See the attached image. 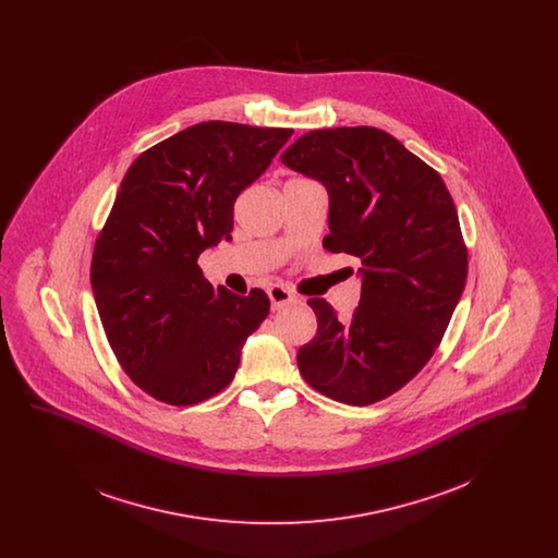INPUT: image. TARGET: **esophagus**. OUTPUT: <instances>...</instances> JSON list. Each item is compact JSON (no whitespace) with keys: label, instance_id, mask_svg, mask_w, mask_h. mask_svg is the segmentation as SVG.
Here are the masks:
<instances>
[{"label":"esophagus","instance_id":"esophagus-1","mask_svg":"<svg viewBox=\"0 0 558 558\" xmlns=\"http://www.w3.org/2000/svg\"><path fill=\"white\" fill-rule=\"evenodd\" d=\"M267 296H269V301H271V310H282V307H287V305L296 303V294L289 291L287 287H280V284L269 287Z\"/></svg>","mask_w":558,"mask_h":558}]
</instances>
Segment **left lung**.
I'll use <instances>...</instances> for the list:
<instances>
[{"instance_id":"obj_1","label":"left lung","mask_w":558,"mask_h":558,"mask_svg":"<svg viewBox=\"0 0 558 558\" xmlns=\"http://www.w3.org/2000/svg\"><path fill=\"white\" fill-rule=\"evenodd\" d=\"M280 159L326 187L324 246L362 262L351 318L324 299L307 301L318 332L299 349V372L341 403L389 398L423 371L464 291L469 259L450 192L425 160L374 128L305 133Z\"/></svg>"}]
</instances>
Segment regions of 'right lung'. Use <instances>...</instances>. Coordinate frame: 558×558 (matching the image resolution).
I'll return each mask as SVG.
<instances>
[{"label": "right lung", "instance_id": "add662e5", "mask_svg": "<svg viewBox=\"0 0 558 558\" xmlns=\"http://www.w3.org/2000/svg\"><path fill=\"white\" fill-rule=\"evenodd\" d=\"M292 130L207 121L142 153L128 169L96 240L92 292L108 343L148 396L192 405L223 391L240 351L269 314L203 278V251L230 240L234 201Z\"/></svg>", "mask_w": 558, "mask_h": 558}]
</instances>
